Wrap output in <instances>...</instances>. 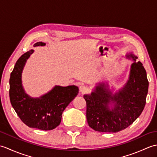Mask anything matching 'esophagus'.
Returning <instances> with one entry per match:
<instances>
[{"label": "esophagus", "instance_id": "esophagus-1", "mask_svg": "<svg viewBox=\"0 0 157 157\" xmlns=\"http://www.w3.org/2000/svg\"><path fill=\"white\" fill-rule=\"evenodd\" d=\"M87 91H88L87 86H86L83 84L79 86V92H80L82 94H84V93H86Z\"/></svg>", "mask_w": 157, "mask_h": 157}]
</instances>
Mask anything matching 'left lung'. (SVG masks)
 I'll return each mask as SVG.
<instances>
[{"label":"left lung","mask_w":157,"mask_h":157,"mask_svg":"<svg viewBox=\"0 0 157 157\" xmlns=\"http://www.w3.org/2000/svg\"><path fill=\"white\" fill-rule=\"evenodd\" d=\"M132 59L128 81L118 92H113L107 82H99L90 94H84L86 118L95 131L116 133L129 126L140 115L146 105L148 90L146 72L138 56L130 52Z\"/></svg>","instance_id":"left-lung-1"}]
</instances>
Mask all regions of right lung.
I'll use <instances>...</instances> for the list:
<instances>
[{
	"mask_svg": "<svg viewBox=\"0 0 157 157\" xmlns=\"http://www.w3.org/2000/svg\"><path fill=\"white\" fill-rule=\"evenodd\" d=\"M39 42L34 46H45ZM34 50L25 52L17 61L9 79V97L11 105L19 117L29 128L42 130H51L59 125L62 113L68 105L78 95L76 86L63 87L55 86L51 91L38 98L26 94L21 80L23 69Z\"/></svg>",
	"mask_w": 157,
	"mask_h": 157,
	"instance_id": "1",
	"label": "right lung"
}]
</instances>
